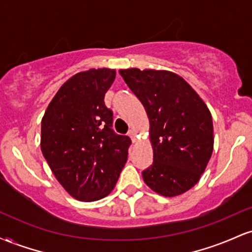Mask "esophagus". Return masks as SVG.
I'll return each instance as SVG.
<instances>
[{"mask_svg": "<svg viewBox=\"0 0 252 252\" xmlns=\"http://www.w3.org/2000/svg\"><path fill=\"white\" fill-rule=\"evenodd\" d=\"M136 135H137V132H136L135 129H131V130H130V131H129V137L131 138L132 143H135L136 141H137V138H136Z\"/></svg>", "mask_w": 252, "mask_h": 252, "instance_id": "34e87169", "label": "esophagus"}]
</instances>
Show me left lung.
Segmentation results:
<instances>
[{"mask_svg":"<svg viewBox=\"0 0 252 252\" xmlns=\"http://www.w3.org/2000/svg\"><path fill=\"white\" fill-rule=\"evenodd\" d=\"M120 74L149 120L153 164L143 180L158 194L178 196L200 180L213 152L207 105L184 78L166 70L126 68Z\"/></svg>","mask_w":252,"mask_h":252,"instance_id":"obj_1","label":"left lung"}]
</instances>
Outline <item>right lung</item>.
<instances>
[{
    "instance_id": "1",
    "label": "right lung",
    "mask_w": 252,
    "mask_h": 252,
    "mask_svg": "<svg viewBox=\"0 0 252 252\" xmlns=\"http://www.w3.org/2000/svg\"><path fill=\"white\" fill-rule=\"evenodd\" d=\"M112 68L78 72L58 90L41 121V152L63 189L80 201L111 193L128 158L130 138L112 131L104 96Z\"/></svg>"
}]
</instances>
